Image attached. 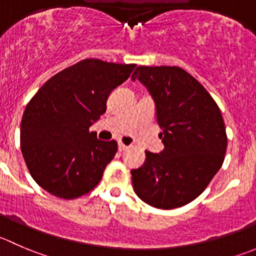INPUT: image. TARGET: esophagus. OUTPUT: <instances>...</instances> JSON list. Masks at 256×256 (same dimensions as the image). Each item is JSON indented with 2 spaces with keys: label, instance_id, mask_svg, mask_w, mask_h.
Returning <instances> with one entry per match:
<instances>
[{
  "label": "esophagus",
  "instance_id": "34e87169",
  "mask_svg": "<svg viewBox=\"0 0 256 256\" xmlns=\"http://www.w3.org/2000/svg\"><path fill=\"white\" fill-rule=\"evenodd\" d=\"M128 146L124 145L122 142L118 144V151H125V150H128Z\"/></svg>",
  "mask_w": 256,
  "mask_h": 256
}]
</instances>
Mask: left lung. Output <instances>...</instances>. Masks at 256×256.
<instances>
[{
	"mask_svg": "<svg viewBox=\"0 0 256 256\" xmlns=\"http://www.w3.org/2000/svg\"><path fill=\"white\" fill-rule=\"evenodd\" d=\"M152 96L160 154L146 152L131 170L136 195L158 209H175L196 199L224 162L228 138L219 106L195 78L178 66H138L131 76Z\"/></svg>",
	"mask_w": 256,
	"mask_h": 256,
	"instance_id": "obj_1",
	"label": "left lung"
}]
</instances>
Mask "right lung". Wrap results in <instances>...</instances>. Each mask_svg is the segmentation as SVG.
<instances>
[{
    "label": "right lung",
    "mask_w": 256,
    "mask_h": 256,
    "mask_svg": "<svg viewBox=\"0 0 256 256\" xmlns=\"http://www.w3.org/2000/svg\"><path fill=\"white\" fill-rule=\"evenodd\" d=\"M135 66L82 60L52 76L27 104L21 151L34 180L47 192L76 199L100 182L118 142L98 140L90 126Z\"/></svg>",
    "instance_id": "right-lung-1"
}]
</instances>
